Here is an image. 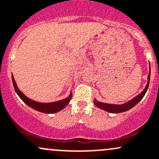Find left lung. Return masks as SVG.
<instances>
[{
	"label": "left lung",
	"mask_w": 159,
	"mask_h": 159,
	"mask_svg": "<svg viewBox=\"0 0 159 159\" xmlns=\"http://www.w3.org/2000/svg\"><path fill=\"white\" fill-rule=\"evenodd\" d=\"M150 72H151V68H150L149 65V74L148 75V82H147V84L146 88H145V89L143 90L139 94L137 95L136 97H135L134 98H133V99L130 100V101H129L128 102H126V103H123V104H112V103H102V102L97 101L96 98H94V100H93V103H94L95 106L98 107V108L105 110V111L109 112V113H118L127 111V110L133 108V107L136 106L137 103L143 99V98L145 96V94H146L147 90H148V85H149Z\"/></svg>",
	"instance_id": "left-lung-1"
}]
</instances>
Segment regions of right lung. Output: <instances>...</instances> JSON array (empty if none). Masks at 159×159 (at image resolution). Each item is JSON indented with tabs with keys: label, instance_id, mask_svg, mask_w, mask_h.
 <instances>
[{
	"label": "right lung",
	"instance_id": "1",
	"mask_svg": "<svg viewBox=\"0 0 159 159\" xmlns=\"http://www.w3.org/2000/svg\"><path fill=\"white\" fill-rule=\"evenodd\" d=\"M12 81L13 84V88H14L15 91L17 93L18 96L20 98V99L26 103V105L30 107L33 108L35 110H37L39 112H42V113H55L57 112L60 111L62 109H64L67 105L69 103L72 97V93L71 92L67 97L66 98L63 100H60V101H56V102H51V103H40V102H37L33 101L32 99H30L29 98L26 96L22 91H20L18 88L17 85H16V81H15L14 78H13L12 75Z\"/></svg>",
	"mask_w": 159,
	"mask_h": 159
}]
</instances>
